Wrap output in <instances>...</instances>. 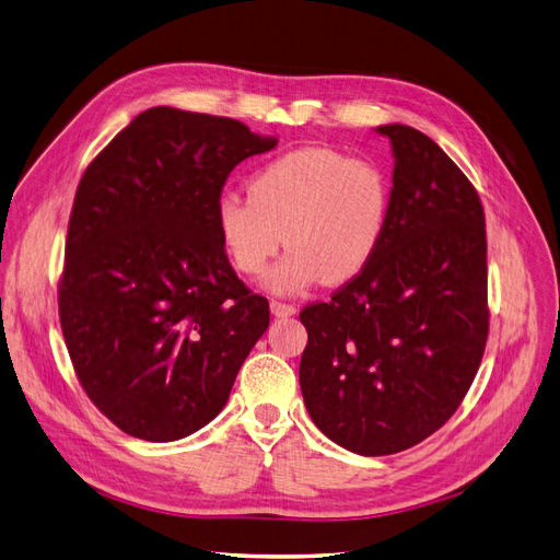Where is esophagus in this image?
Masks as SVG:
<instances>
[{
	"label": "esophagus",
	"mask_w": 560,
	"mask_h": 560,
	"mask_svg": "<svg viewBox=\"0 0 560 560\" xmlns=\"http://www.w3.org/2000/svg\"><path fill=\"white\" fill-rule=\"evenodd\" d=\"M269 308H272V314H275L277 318H291V316H295V314H298V308H295L293 304L277 302V300L269 302Z\"/></svg>",
	"instance_id": "esophagus-1"
}]
</instances>
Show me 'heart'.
Listing matches in <instances>:
<instances>
[{
  "mask_svg": "<svg viewBox=\"0 0 560 560\" xmlns=\"http://www.w3.org/2000/svg\"><path fill=\"white\" fill-rule=\"evenodd\" d=\"M389 210V182L376 163L302 148L265 163L248 196L223 194L214 221L223 252L248 277L260 275L283 242L291 246L265 283L272 293H298L320 279H358L385 240Z\"/></svg>",
  "mask_w": 560,
  "mask_h": 560,
  "instance_id": "1",
  "label": "heart"
}]
</instances>
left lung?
Instances as JSON below:
<instances>
[{
  "label": "left lung",
  "mask_w": 560,
  "mask_h": 560,
  "mask_svg": "<svg viewBox=\"0 0 560 560\" xmlns=\"http://www.w3.org/2000/svg\"><path fill=\"white\" fill-rule=\"evenodd\" d=\"M392 210L364 272L300 314V387L337 445L383 457L441 429L478 374L489 332L478 191L422 131L383 124Z\"/></svg>",
  "instance_id": "1"
}]
</instances>
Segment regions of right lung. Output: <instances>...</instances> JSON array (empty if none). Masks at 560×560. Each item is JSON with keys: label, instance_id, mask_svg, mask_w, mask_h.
<instances>
[{"label": "right lung", "instance_id": "1", "mask_svg": "<svg viewBox=\"0 0 560 560\" xmlns=\"http://www.w3.org/2000/svg\"><path fill=\"white\" fill-rule=\"evenodd\" d=\"M277 144L242 121L159 106L82 175L59 320L94 406L129 436L168 443L212 422L269 325L237 279L214 207L235 165Z\"/></svg>", "mask_w": 560, "mask_h": 560}]
</instances>
